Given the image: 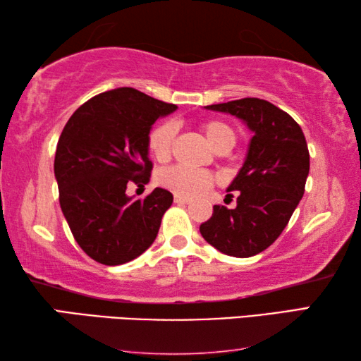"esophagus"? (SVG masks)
I'll return each instance as SVG.
<instances>
[{"instance_id": "1", "label": "esophagus", "mask_w": 361, "mask_h": 361, "mask_svg": "<svg viewBox=\"0 0 361 361\" xmlns=\"http://www.w3.org/2000/svg\"><path fill=\"white\" fill-rule=\"evenodd\" d=\"M173 200H175V204L185 205V204L189 202V197H183V195H180V194H175L173 195Z\"/></svg>"}]
</instances>
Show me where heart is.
<instances>
[{
	"instance_id": "heart-1",
	"label": "heart",
	"mask_w": 361,
	"mask_h": 361,
	"mask_svg": "<svg viewBox=\"0 0 361 361\" xmlns=\"http://www.w3.org/2000/svg\"><path fill=\"white\" fill-rule=\"evenodd\" d=\"M202 129L209 143L215 149L221 148V146H231L232 148L235 143L234 129L223 121L205 122ZM175 133L176 124L173 121H164L149 132L148 148L157 161H166V159H169L170 151H172ZM156 181L159 186L169 189V191L175 194H180L183 197H197V195L205 194L215 185V176L210 172H205V170L175 166L161 170L156 176Z\"/></svg>"
}]
</instances>
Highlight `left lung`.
Listing matches in <instances>:
<instances>
[{"label": "left lung", "instance_id": "1", "mask_svg": "<svg viewBox=\"0 0 361 361\" xmlns=\"http://www.w3.org/2000/svg\"><path fill=\"white\" fill-rule=\"evenodd\" d=\"M229 113L253 132L245 162L228 188L237 205L213 207L200 234L219 252L248 258L271 247L302 199L309 175V149L298 122L261 99H242L205 106ZM232 197V194H228Z\"/></svg>", "mask_w": 361, "mask_h": 361}]
</instances>
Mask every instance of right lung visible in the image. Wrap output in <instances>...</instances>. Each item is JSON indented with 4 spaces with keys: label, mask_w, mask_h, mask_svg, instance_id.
Masks as SVG:
<instances>
[{
    "label": "right lung",
    "mask_w": 361,
    "mask_h": 361,
    "mask_svg": "<svg viewBox=\"0 0 361 361\" xmlns=\"http://www.w3.org/2000/svg\"><path fill=\"white\" fill-rule=\"evenodd\" d=\"M175 109L119 87L85 102L63 127L54 161L60 207L78 245L100 264L135 259L156 239L172 192L156 188L133 200L126 189L149 181L151 127Z\"/></svg>",
    "instance_id": "1"
}]
</instances>
